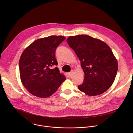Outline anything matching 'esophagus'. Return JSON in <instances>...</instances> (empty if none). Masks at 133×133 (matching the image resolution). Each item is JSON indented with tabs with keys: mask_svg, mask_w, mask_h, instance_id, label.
Here are the masks:
<instances>
[{
	"mask_svg": "<svg viewBox=\"0 0 133 133\" xmlns=\"http://www.w3.org/2000/svg\"><path fill=\"white\" fill-rule=\"evenodd\" d=\"M73 75V71H72L71 72L68 73V75L69 76H71Z\"/></svg>",
	"mask_w": 133,
	"mask_h": 133,
	"instance_id": "1",
	"label": "esophagus"
}]
</instances>
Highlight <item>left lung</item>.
Instances as JSON below:
<instances>
[{"instance_id": "left-lung-1", "label": "left lung", "mask_w": 133, "mask_h": 133, "mask_svg": "<svg viewBox=\"0 0 133 133\" xmlns=\"http://www.w3.org/2000/svg\"><path fill=\"white\" fill-rule=\"evenodd\" d=\"M81 62L84 73L78 89L94 96L107 91L114 82L118 62L109 46L104 42L86 35L70 36L66 40Z\"/></svg>"}]
</instances>
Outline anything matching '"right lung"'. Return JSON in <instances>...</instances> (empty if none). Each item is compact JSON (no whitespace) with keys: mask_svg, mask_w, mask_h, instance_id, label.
Masks as SVG:
<instances>
[{"mask_svg":"<svg viewBox=\"0 0 133 133\" xmlns=\"http://www.w3.org/2000/svg\"><path fill=\"white\" fill-rule=\"evenodd\" d=\"M65 39L61 36H50L35 40L22 52L19 60L22 83L33 95L46 98L53 95L65 80L57 65L55 51Z\"/></svg>","mask_w":133,"mask_h":133,"instance_id":"obj_1","label":"right lung"}]
</instances>
